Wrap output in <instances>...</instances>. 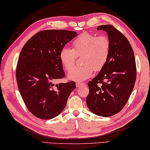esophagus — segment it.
Here are the masks:
<instances>
[{
    "mask_svg": "<svg viewBox=\"0 0 150 150\" xmlns=\"http://www.w3.org/2000/svg\"><path fill=\"white\" fill-rule=\"evenodd\" d=\"M84 82H77L76 83V87H78V88L82 86H84Z\"/></svg>",
    "mask_w": 150,
    "mask_h": 150,
    "instance_id": "34e87169",
    "label": "esophagus"
}]
</instances>
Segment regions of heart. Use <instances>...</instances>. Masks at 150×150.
<instances>
[{
	"instance_id": "1",
	"label": "heart",
	"mask_w": 150,
	"mask_h": 150,
	"mask_svg": "<svg viewBox=\"0 0 150 150\" xmlns=\"http://www.w3.org/2000/svg\"><path fill=\"white\" fill-rule=\"evenodd\" d=\"M71 45L72 49L63 48L59 54L64 68L70 71L68 78L70 80L88 79L94 71L101 70L108 60L111 43L106 35L96 36L84 32L72 41ZM81 55H83L82 62L84 65L74 69L76 56Z\"/></svg>"
}]
</instances>
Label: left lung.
<instances>
[{"label": "left lung", "mask_w": 150, "mask_h": 150, "mask_svg": "<svg viewBox=\"0 0 150 150\" xmlns=\"http://www.w3.org/2000/svg\"><path fill=\"white\" fill-rule=\"evenodd\" d=\"M108 34L111 43L106 64L88 83L86 104L98 116L109 117L123 109L133 91L136 80L134 53L129 41L112 25L98 26Z\"/></svg>", "instance_id": "8db88e82"}]
</instances>
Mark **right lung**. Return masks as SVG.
I'll use <instances>...</instances> for the list:
<instances>
[{
	"label": "right lung",
	"instance_id": "1",
	"mask_svg": "<svg viewBox=\"0 0 150 150\" xmlns=\"http://www.w3.org/2000/svg\"><path fill=\"white\" fill-rule=\"evenodd\" d=\"M77 36L76 32L47 30L38 32L26 42L20 53L16 70L19 92L27 108L34 116L50 120L62 112L74 81L54 85L65 76L60 52Z\"/></svg>",
	"mask_w": 150,
	"mask_h": 150
}]
</instances>
